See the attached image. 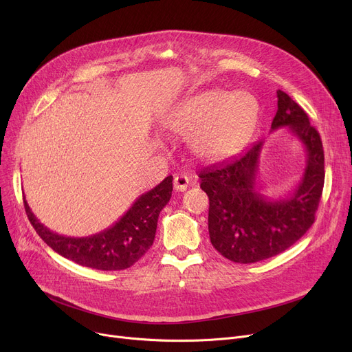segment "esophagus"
Returning <instances> with one entry per match:
<instances>
[{
  "instance_id": "obj_1",
  "label": "esophagus",
  "mask_w": 352,
  "mask_h": 352,
  "mask_svg": "<svg viewBox=\"0 0 352 352\" xmlns=\"http://www.w3.org/2000/svg\"><path fill=\"white\" fill-rule=\"evenodd\" d=\"M190 184V178L186 174H177L174 177V188L177 191H186L188 188Z\"/></svg>"
}]
</instances>
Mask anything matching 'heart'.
<instances>
[{"label":"heart","instance_id":"heart-1","mask_svg":"<svg viewBox=\"0 0 352 352\" xmlns=\"http://www.w3.org/2000/svg\"><path fill=\"white\" fill-rule=\"evenodd\" d=\"M260 105L247 91H202L184 101L166 120L173 131L197 133L192 146L201 157L219 160L236 153L251 137Z\"/></svg>","mask_w":352,"mask_h":352}]
</instances>
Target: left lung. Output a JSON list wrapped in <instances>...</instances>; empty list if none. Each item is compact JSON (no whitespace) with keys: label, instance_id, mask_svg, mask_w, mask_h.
<instances>
[{"label":"left lung","instance_id":"obj_1","mask_svg":"<svg viewBox=\"0 0 352 352\" xmlns=\"http://www.w3.org/2000/svg\"><path fill=\"white\" fill-rule=\"evenodd\" d=\"M278 109L271 128L289 126L307 148V166L298 188L285 199L270 201L256 188L263 142L230 161L198 173L210 198L208 231L212 247L227 260L251 264L278 255L316 221L324 188V148L305 111L284 91H276Z\"/></svg>","mask_w":352,"mask_h":352}]
</instances>
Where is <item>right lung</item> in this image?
<instances>
[{
    "instance_id": "add662e5",
    "label": "right lung",
    "mask_w": 352,
    "mask_h": 352,
    "mask_svg": "<svg viewBox=\"0 0 352 352\" xmlns=\"http://www.w3.org/2000/svg\"><path fill=\"white\" fill-rule=\"evenodd\" d=\"M171 192L173 177L168 175L155 188L142 194L118 223L87 238H71L55 234L34 217L25 199L24 208L36 234L55 252L82 267L118 271L134 265L151 248L158 215L168 204Z\"/></svg>"
}]
</instances>
